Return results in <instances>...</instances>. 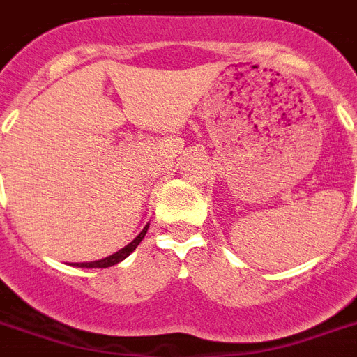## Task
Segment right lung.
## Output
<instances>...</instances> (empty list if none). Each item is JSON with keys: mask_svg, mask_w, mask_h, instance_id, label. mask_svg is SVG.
<instances>
[{"mask_svg": "<svg viewBox=\"0 0 357 357\" xmlns=\"http://www.w3.org/2000/svg\"><path fill=\"white\" fill-rule=\"evenodd\" d=\"M146 231H149V225H146V227H144L143 231H141V233H139L137 236H135V238H133L128 245H124L123 249H119L117 253L109 255V257H106V259L95 260V262H80V264L77 262V264H73V266H77V268H112V266H115V264L123 262V260L126 259L130 253H132L133 249L141 244V240L144 238Z\"/></svg>", "mask_w": 357, "mask_h": 357, "instance_id": "1", "label": "right lung"}]
</instances>
